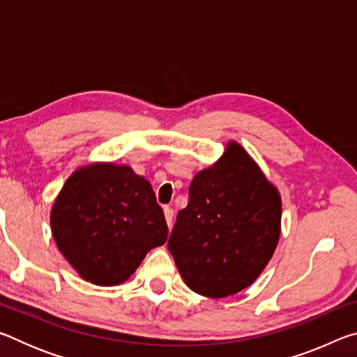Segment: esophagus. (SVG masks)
Instances as JSON below:
<instances>
[{"instance_id":"obj_1","label":"esophagus","mask_w":357,"mask_h":357,"mask_svg":"<svg viewBox=\"0 0 357 357\" xmlns=\"http://www.w3.org/2000/svg\"><path fill=\"white\" fill-rule=\"evenodd\" d=\"M164 214H165L167 225L172 227V223H173V209H172L170 206H165V208H164Z\"/></svg>"}]
</instances>
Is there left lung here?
<instances>
[{
	"mask_svg": "<svg viewBox=\"0 0 357 357\" xmlns=\"http://www.w3.org/2000/svg\"><path fill=\"white\" fill-rule=\"evenodd\" d=\"M282 203L243 146L195 174L189 203L168 239L185 285L208 298L236 294L257 280L280 236Z\"/></svg>",
	"mask_w": 357,
	"mask_h": 357,
	"instance_id": "left-lung-1",
	"label": "left lung"
}]
</instances>
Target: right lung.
Listing matches in <instances>:
<instances>
[{"label": "right lung", "instance_id": "add662e5", "mask_svg": "<svg viewBox=\"0 0 357 357\" xmlns=\"http://www.w3.org/2000/svg\"><path fill=\"white\" fill-rule=\"evenodd\" d=\"M50 223L64 258L84 280L102 287L129 279L168 236L153 187L126 165L77 170L59 192Z\"/></svg>", "mask_w": 357, "mask_h": 357}]
</instances>
